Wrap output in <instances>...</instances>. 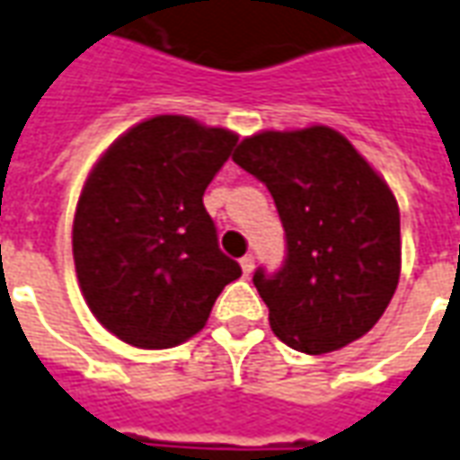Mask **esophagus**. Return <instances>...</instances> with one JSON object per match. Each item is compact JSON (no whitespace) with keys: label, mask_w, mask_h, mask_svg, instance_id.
<instances>
[{"label":"esophagus","mask_w":460,"mask_h":460,"mask_svg":"<svg viewBox=\"0 0 460 460\" xmlns=\"http://www.w3.org/2000/svg\"><path fill=\"white\" fill-rule=\"evenodd\" d=\"M242 271H243V277H249V274L254 271V254L242 256Z\"/></svg>","instance_id":"esophagus-1"}]
</instances>
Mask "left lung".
<instances>
[{
    "label": "left lung",
    "mask_w": 460,
    "mask_h": 460,
    "mask_svg": "<svg viewBox=\"0 0 460 460\" xmlns=\"http://www.w3.org/2000/svg\"><path fill=\"white\" fill-rule=\"evenodd\" d=\"M234 164L270 189L282 218V270L254 274L274 335L324 355L370 332L401 279V211L385 178L327 125L261 130Z\"/></svg>",
    "instance_id": "1"
}]
</instances>
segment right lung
<instances>
[{
	"label": "right lung",
	"instance_id": "add662e5",
	"mask_svg": "<svg viewBox=\"0 0 460 460\" xmlns=\"http://www.w3.org/2000/svg\"><path fill=\"white\" fill-rule=\"evenodd\" d=\"M236 140L226 128L155 115L93 165L75 211V271L90 312L118 340L176 348L204 330L221 289L242 277L204 208Z\"/></svg>",
	"mask_w": 460,
	"mask_h": 460
}]
</instances>
